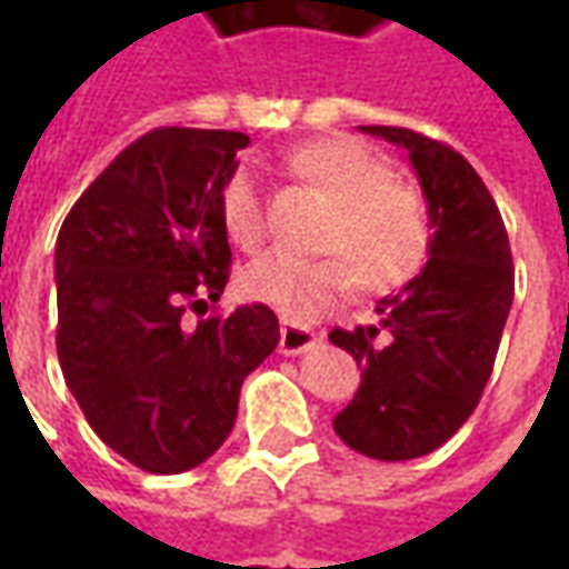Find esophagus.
I'll return each instance as SVG.
<instances>
[{"label":"esophagus","instance_id":"1","mask_svg":"<svg viewBox=\"0 0 569 569\" xmlns=\"http://www.w3.org/2000/svg\"><path fill=\"white\" fill-rule=\"evenodd\" d=\"M317 332L308 329V326H296V322H283L280 329V353L286 357H296V353H305L310 347H317Z\"/></svg>","mask_w":569,"mask_h":569}]
</instances>
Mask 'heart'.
<instances>
[{
    "label": "heart",
    "mask_w": 569,
    "mask_h": 569,
    "mask_svg": "<svg viewBox=\"0 0 569 569\" xmlns=\"http://www.w3.org/2000/svg\"><path fill=\"white\" fill-rule=\"evenodd\" d=\"M292 173L332 200L320 249L338 252L301 259L264 252L249 261L240 286L252 301L271 305L286 320H313L350 292L353 277L366 292H383L411 280L427 261L432 216L415 188L393 182L390 167L366 146L320 140L289 154ZM219 216L237 247L256 249L264 237V191L252 163L234 167L219 194Z\"/></svg>",
    "instance_id": "b5f03b06"
}]
</instances>
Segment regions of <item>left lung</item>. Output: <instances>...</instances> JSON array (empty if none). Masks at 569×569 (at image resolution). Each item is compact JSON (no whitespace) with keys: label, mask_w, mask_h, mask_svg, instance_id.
Listing matches in <instances>:
<instances>
[{"label":"left lung","mask_w":569,"mask_h":569,"mask_svg":"<svg viewBox=\"0 0 569 569\" xmlns=\"http://www.w3.org/2000/svg\"><path fill=\"white\" fill-rule=\"evenodd\" d=\"M359 130L408 151L432 243L418 277L375 305L378 322L329 332L362 366L357 396L332 427L366 457L415 460L476 411L512 308V249L488 186L463 154L408 128Z\"/></svg>","instance_id":"left-lung-1"}]
</instances>
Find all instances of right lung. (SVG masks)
Instances as JSON below:
<instances>
[{
    "label": "right lung",
    "mask_w": 569,
    "mask_h": 569,
    "mask_svg": "<svg viewBox=\"0 0 569 569\" xmlns=\"http://www.w3.org/2000/svg\"><path fill=\"white\" fill-rule=\"evenodd\" d=\"M247 146L237 130H151L93 179L57 234L67 387L93 432L154 476L219 451L243 378L280 341L264 305L186 320L228 283L219 194Z\"/></svg>",
    "instance_id": "1"
}]
</instances>
